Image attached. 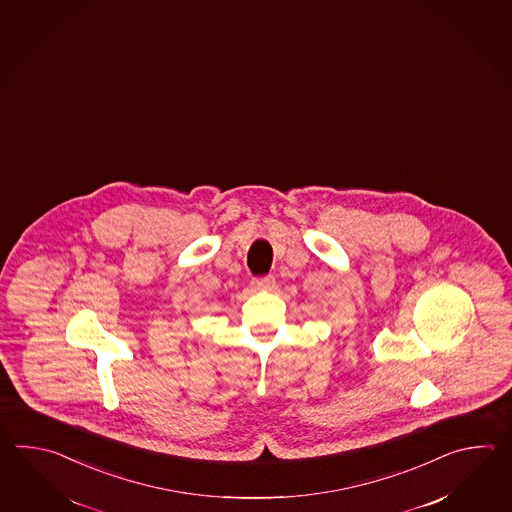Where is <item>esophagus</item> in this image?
<instances>
[{
  "mask_svg": "<svg viewBox=\"0 0 512 512\" xmlns=\"http://www.w3.org/2000/svg\"><path fill=\"white\" fill-rule=\"evenodd\" d=\"M252 289L256 291H271L274 287V276H261V278H252Z\"/></svg>",
  "mask_w": 512,
  "mask_h": 512,
  "instance_id": "34e87169",
  "label": "esophagus"
}]
</instances>
